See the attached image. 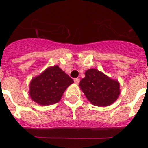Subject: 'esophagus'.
<instances>
[{"label":"esophagus","instance_id":"1","mask_svg":"<svg viewBox=\"0 0 148 148\" xmlns=\"http://www.w3.org/2000/svg\"><path fill=\"white\" fill-rule=\"evenodd\" d=\"M74 82H75V84H78L79 83V82H80V79H79V78H76L74 79Z\"/></svg>","mask_w":148,"mask_h":148}]
</instances>
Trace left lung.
I'll list each match as a JSON object with an SVG mask.
<instances>
[{
    "instance_id": "1",
    "label": "left lung",
    "mask_w": 148,
    "mask_h": 148,
    "mask_svg": "<svg viewBox=\"0 0 148 148\" xmlns=\"http://www.w3.org/2000/svg\"><path fill=\"white\" fill-rule=\"evenodd\" d=\"M79 86L90 103L99 107L110 105L120 94L118 81L113 80L95 69L85 72V77L81 80Z\"/></svg>"
}]
</instances>
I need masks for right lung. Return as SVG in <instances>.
I'll return each mask as SVG.
<instances>
[{
	"mask_svg": "<svg viewBox=\"0 0 148 148\" xmlns=\"http://www.w3.org/2000/svg\"><path fill=\"white\" fill-rule=\"evenodd\" d=\"M74 81L58 66L48 67L32 78L29 85L31 99L40 105H51L58 102L66 89Z\"/></svg>",
	"mask_w": 148,
	"mask_h": 148,
	"instance_id": "1",
	"label": "right lung"
}]
</instances>
